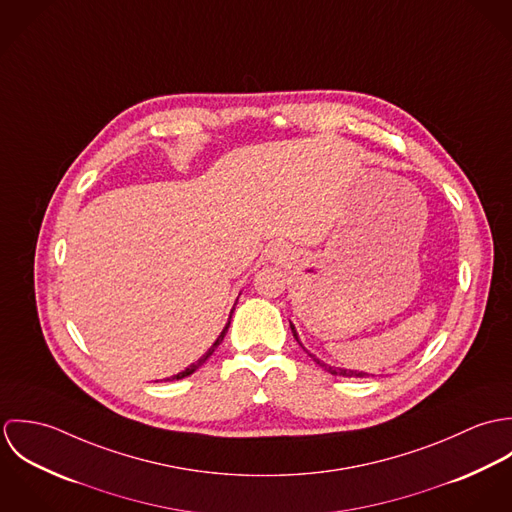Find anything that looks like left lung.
I'll list each match as a JSON object with an SVG mask.
<instances>
[{"mask_svg":"<svg viewBox=\"0 0 512 512\" xmlns=\"http://www.w3.org/2000/svg\"><path fill=\"white\" fill-rule=\"evenodd\" d=\"M290 327H292L293 337H295V341L301 345V341H299V337H297V331H295V327H293L292 323H290ZM303 347V345H301ZM305 349V347H303ZM307 351V349H305ZM307 355L317 363V365L321 366V368H325L327 372H331L333 376H345V378H366V376H370L368 372H363V370H353V368H341V366H331L327 365V363H323L321 359H317L315 355H311L309 351H307ZM374 376V374H372Z\"/></svg>","mask_w":512,"mask_h":512,"instance_id":"8db88e82","label":"left lung"}]
</instances>
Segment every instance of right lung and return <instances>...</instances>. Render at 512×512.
Listing matches in <instances>:
<instances>
[{"mask_svg": "<svg viewBox=\"0 0 512 512\" xmlns=\"http://www.w3.org/2000/svg\"><path fill=\"white\" fill-rule=\"evenodd\" d=\"M236 301H238V299H236ZM234 305H236V303H234ZM232 311H234V307H232ZM232 311H230V313H232ZM230 317H232V315H230ZM228 327H230V321H228V323H226V325H224V329H222V331H220V335H219V337H217V341H215V343H213V345H211V349H209V351H207V353H205V355H203V357H201V359H199V361H195V363H193V365L187 366V368H185V370H181V372H177V374H173V376H171V378H165V380H181V378H185V376H189V374H193V372H195V370H197V368H201V366L205 365V363H207V361H209V359H211V355H213V353H215V349H217V347H219L220 343H222V339H224V335H226V331H228Z\"/></svg>", "mask_w": 512, "mask_h": 512, "instance_id": "right-lung-1", "label": "right lung"}]
</instances>
